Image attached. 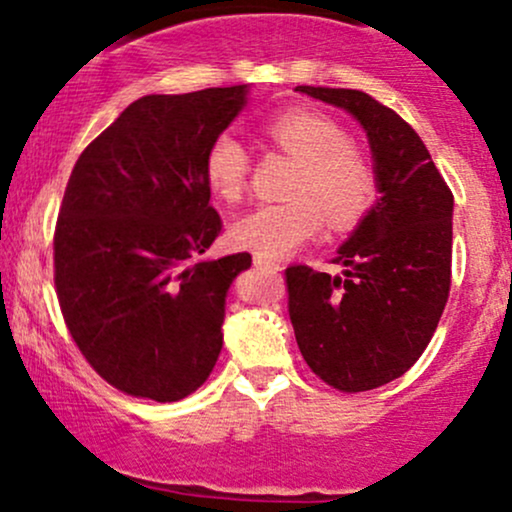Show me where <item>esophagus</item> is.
Instances as JSON below:
<instances>
[{
    "instance_id": "obj_1",
    "label": "esophagus",
    "mask_w": 512,
    "mask_h": 512,
    "mask_svg": "<svg viewBox=\"0 0 512 512\" xmlns=\"http://www.w3.org/2000/svg\"><path fill=\"white\" fill-rule=\"evenodd\" d=\"M252 264H255L257 269H267V272H272V274H276V272H281V264L276 262V260H272V257H264V255H255L252 257Z\"/></svg>"
}]
</instances>
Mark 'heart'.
<instances>
[{"mask_svg": "<svg viewBox=\"0 0 512 512\" xmlns=\"http://www.w3.org/2000/svg\"><path fill=\"white\" fill-rule=\"evenodd\" d=\"M264 137L296 168L286 182L281 204H264L238 219L231 243L264 257H286L313 240L322 226L346 231L373 207L378 178L373 163L346 137L332 117L291 108L264 122ZM250 156L238 137L221 132L204 154V178L216 197L236 204L248 190Z\"/></svg>", "mask_w": 512, "mask_h": 512, "instance_id": "1", "label": "heart"}]
</instances>
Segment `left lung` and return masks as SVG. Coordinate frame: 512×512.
I'll return each mask as SVG.
<instances>
[{
  "instance_id": "obj_1",
  "label": "left lung",
  "mask_w": 512,
  "mask_h": 512,
  "mask_svg": "<svg viewBox=\"0 0 512 512\" xmlns=\"http://www.w3.org/2000/svg\"><path fill=\"white\" fill-rule=\"evenodd\" d=\"M296 91L349 110L368 132L380 197L334 264L286 267L289 317L310 370L339 392L392 383L419 361L452 284V192L419 134L356 88Z\"/></svg>"
}]
</instances>
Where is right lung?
Masks as SVG:
<instances>
[{
    "mask_svg": "<svg viewBox=\"0 0 512 512\" xmlns=\"http://www.w3.org/2000/svg\"><path fill=\"white\" fill-rule=\"evenodd\" d=\"M245 86L144 96L81 151L55 226V291L88 366L125 395L178 402L209 378L250 252L199 260L221 233L204 154Z\"/></svg>",
    "mask_w": 512,
    "mask_h": 512,
    "instance_id": "obj_1",
    "label": "right lung"
}]
</instances>
